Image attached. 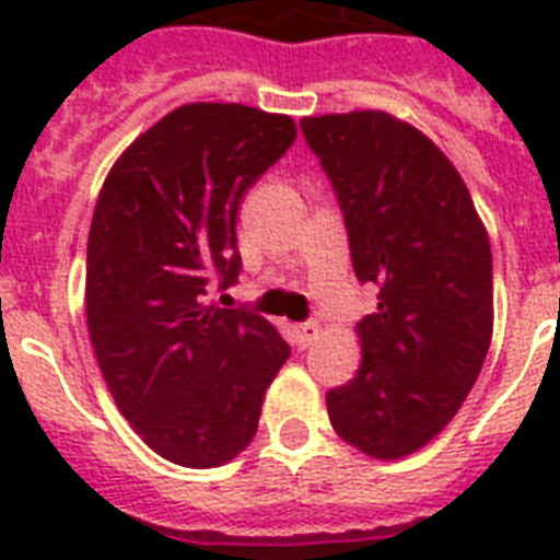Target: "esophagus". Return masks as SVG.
<instances>
[{"mask_svg": "<svg viewBox=\"0 0 560 560\" xmlns=\"http://www.w3.org/2000/svg\"><path fill=\"white\" fill-rule=\"evenodd\" d=\"M293 337H296L299 349H307V346H314L319 340V325L316 323H302L293 328Z\"/></svg>", "mask_w": 560, "mask_h": 560, "instance_id": "esophagus-1", "label": "esophagus"}]
</instances>
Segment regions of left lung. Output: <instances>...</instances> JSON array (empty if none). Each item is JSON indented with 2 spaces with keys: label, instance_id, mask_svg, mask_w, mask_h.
Instances as JSON below:
<instances>
[{
  "label": "left lung",
  "instance_id": "left-lung-1",
  "mask_svg": "<svg viewBox=\"0 0 560 560\" xmlns=\"http://www.w3.org/2000/svg\"><path fill=\"white\" fill-rule=\"evenodd\" d=\"M349 229L360 281L358 374L325 395L342 442L374 459L424 447L459 412L494 328L491 244L453 162L407 121L358 109L302 118Z\"/></svg>",
  "mask_w": 560,
  "mask_h": 560
}]
</instances>
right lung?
<instances>
[{
	"instance_id": "right-lung-1",
	"label": "right lung",
	"mask_w": 560,
	"mask_h": 560,
	"mask_svg": "<svg viewBox=\"0 0 560 560\" xmlns=\"http://www.w3.org/2000/svg\"><path fill=\"white\" fill-rule=\"evenodd\" d=\"M296 139L290 116L186 104L109 168L86 244V325L116 407L162 459L218 468L253 442L290 346L235 284L237 206Z\"/></svg>"
}]
</instances>
